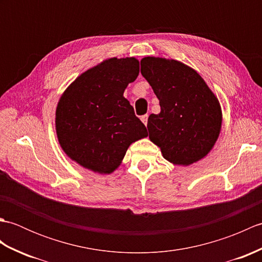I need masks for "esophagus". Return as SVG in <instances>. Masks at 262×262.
<instances>
[{
	"label": "esophagus",
	"instance_id": "esophagus-1",
	"mask_svg": "<svg viewBox=\"0 0 262 262\" xmlns=\"http://www.w3.org/2000/svg\"><path fill=\"white\" fill-rule=\"evenodd\" d=\"M147 119H148V115H144L141 117V120L143 121V124L145 126L147 125Z\"/></svg>",
	"mask_w": 262,
	"mask_h": 262
}]
</instances>
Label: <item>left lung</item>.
Returning a JSON list of instances; mask_svg holds the SVG:
<instances>
[{"mask_svg": "<svg viewBox=\"0 0 262 262\" xmlns=\"http://www.w3.org/2000/svg\"><path fill=\"white\" fill-rule=\"evenodd\" d=\"M141 73L161 107L148 117L149 140L174 165L204 159L219 140L223 118L214 92L196 71L176 59L144 57Z\"/></svg>", "mask_w": 262, "mask_h": 262, "instance_id": "obj_1", "label": "left lung"}]
</instances>
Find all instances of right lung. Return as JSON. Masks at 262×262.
Masks as SVG:
<instances>
[{"label":"right lung","mask_w":262,"mask_h":262,"mask_svg":"<svg viewBox=\"0 0 262 262\" xmlns=\"http://www.w3.org/2000/svg\"><path fill=\"white\" fill-rule=\"evenodd\" d=\"M140 73L135 57L107 58L77 76L59 98L55 127L68 157L94 173L119 168L128 147L147 136L124 97Z\"/></svg>","instance_id":"add662e5"}]
</instances>
